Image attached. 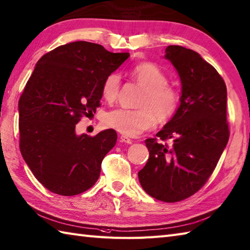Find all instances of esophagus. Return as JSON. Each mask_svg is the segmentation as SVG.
I'll list each match as a JSON object with an SVG mask.
<instances>
[{
  "mask_svg": "<svg viewBox=\"0 0 250 250\" xmlns=\"http://www.w3.org/2000/svg\"><path fill=\"white\" fill-rule=\"evenodd\" d=\"M120 141L124 142V143H126V144H132V142H133L131 139H129L128 136H125V135H121L120 136Z\"/></svg>",
  "mask_w": 250,
  "mask_h": 250,
  "instance_id": "obj_1",
  "label": "esophagus"
}]
</instances>
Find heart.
I'll return each mask as SVG.
<instances>
[{"mask_svg": "<svg viewBox=\"0 0 250 250\" xmlns=\"http://www.w3.org/2000/svg\"><path fill=\"white\" fill-rule=\"evenodd\" d=\"M132 77L143 87L139 101V109H115L105 117V124L125 136H138L156 125L166 124L179 110L181 95L174 86L168 84V77L156 63L143 62L136 63L130 70ZM121 79L118 73H110L103 82L102 94L108 102L119 95Z\"/></svg>", "mask_w": 250, "mask_h": 250, "instance_id": "heart-1", "label": "heart"}]
</instances>
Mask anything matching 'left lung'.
Here are the masks:
<instances>
[{
	"label": "left lung",
	"instance_id": "obj_1",
	"mask_svg": "<svg viewBox=\"0 0 250 250\" xmlns=\"http://www.w3.org/2000/svg\"><path fill=\"white\" fill-rule=\"evenodd\" d=\"M165 57L180 76L181 103L156 138L145 140L149 158L139 180L151 197L175 203L204 187L228 144L227 85L214 67L193 50L169 45Z\"/></svg>",
	"mask_w": 250,
	"mask_h": 250
}]
</instances>
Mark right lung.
<instances>
[{
  "label": "right lung",
  "instance_id": "add662e5",
  "mask_svg": "<svg viewBox=\"0 0 250 250\" xmlns=\"http://www.w3.org/2000/svg\"><path fill=\"white\" fill-rule=\"evenodd\" d=\"M86 41L61 45L38 61L19 99V147L34 177L51 192L73 196L92 188L117 142L115 130L77 135L96 111L103 82L129 57Z\"/></svg>",
  "mask_w": 250,
  "mask_h": 250
}]
</instances>
